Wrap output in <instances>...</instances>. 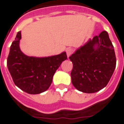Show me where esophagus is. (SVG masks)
Listing matches in <instances>:
<instances>
[{
	"instance_id": "34e87169",
	"label": "esophagus",
	"mask_w": 124,
	"mask_h": 124,
	"mask_svg": "<svg viewBox=\"0 0 124 124\" xmlns=\"http://www.w3.org/2000/svg\"><path fill=\"white\" fill-rule=\"evenodd\" d=\"M73 49L71 48H68V49H67L66 50V53H67V57H69L70 55H71L72 53H73Z\"/></svg>"
}]
</instances>
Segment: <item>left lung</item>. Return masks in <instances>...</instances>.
I'll return each instance as SVG.
<instances>
[{
  "label": "left lung",
  "mask_w": 124,
  "mask_h": 124,
  "mask_svg": "<svg viewBox=\"0 0 124 124\" xmlns=\"http://www.w3.org/2000/svg\"><path fill=\"white\" fill-rule=\"evenodd\" d=\"M69 59L73 63L72 83L78 90L87 93L105 87L116 65L114 46L106 31L90 39Z\"/></svg>",
  "instance_id": "1"
}]
</instances>
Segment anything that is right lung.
<instances>
[{"label":"right lung","instance_id":"add662e5","mask_svg":"<svg viewBox=\"0 0 124 124\" xmlns=\"http://www.w3.org/2000/svg\"><path fill=\"white\" fill-rule=\"evenodd\" d=\"M21 39V31H19L10 46L8 69L18 87L29 94L41 93L50 87L56 70L67 59L66 53L48 57H29L20 50Z\"/></svg>","mask_w":124,"mask_h":124}]
</instances>
